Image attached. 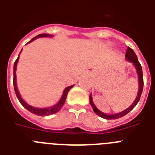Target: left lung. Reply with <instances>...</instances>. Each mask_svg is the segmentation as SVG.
<instances>
[{
  "label": "left lung",
  "instance_id": "left-lung-1",
  "mask_svg": "<svg viewBox=\"0 0 155 155\" xmlns=\"http://www.w3.org/2000/svg\"><path fill=\"white\" fill-rule=\"evenodd\" d=\"M125 59L128 61V62H130L131 63H133V65L134 66L135 69L137 71V76H138V92H137V95L136 99L134 101V103L131 104V105L128 108H126L125 110L120 112V113H115V114H106V113H103L101 111H100L98 108L96 107V105L93 103V101H92V93L90 94L89 99H90V104L92 107V109L94 111L95 113H97V115L101 117L104 118V119H107V120H112V119H118V118L122 117L125 115H126L127 113H129L130 111L132 110L133 108H134L135 106L137 105V104L138 103L140 100V97L142 96V90H143V75H142V66L140 64V63L138 62V59H137V57L136 55V54L134 53V51H133L130 47H128L127 51L125 54Z\"/></svg>",
  "mask_w": 155,
  "mask_h": 155
}]
</instances>
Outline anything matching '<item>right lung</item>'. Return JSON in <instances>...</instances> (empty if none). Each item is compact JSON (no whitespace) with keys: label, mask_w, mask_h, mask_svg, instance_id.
<instances>
[{"label":"right lung","mask_w":155,"mask_h":155,"mask_svg":"<svg viewBox=\"0 0 155 155\" xmlns=\"http://www.w3.org/2000/svg\"><path fill=\"white\" fill-rule=\"evenodd\" d=\"M46 37H52L51 35H48V34H42V35H38V36L35 37L34 38L30 40V42H28V43H30V42H33L34 40L37 39L38 38H46ZM20 52V53H21ZM19 55H20V54H19ZM19 55H18V58H17V60L15 61V63H14V65H13V87H14V91H15L16 96L18 97V101H20V103L21 104V105L27 109L28 111H30V113H34L35 115L38 116H49L51 115V114H54V113H58V111L60 110L62 107L63 106L64 103H65L66 98H67V96H68V92L70 91V89L71 87H73L74 85H71L69 87H67L65 89L63 90V95H62V97H61L60 100L58 101V102L56 104L53 106H51V107H47V108H36V107H33V106L30 105V104H28L26 102L24 101V100L21 98V97L20 93L18 92V87H17V80H16V70H17V64H18V62L19 60Z\"/></svg>","instance_id":"obj_1"}]
</instances>
